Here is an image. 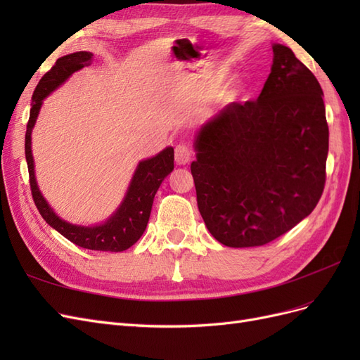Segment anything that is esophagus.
<instances>
[{"instance_id": "1", "label": "esophagus", "mask_w": 360, "mask_h": 360, "mask_svg": "<svg viewBox=\"0 0 360 360\" xmlns=\"http://www.w3.org/2000/svg\"><path fill=\"white\" fill-rule=\"evenodd\" d=\"M192 158V148L186 144H179L176 147V162L177 165H186Z\"/></svg>"}]
</instances>
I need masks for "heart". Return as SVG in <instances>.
I'll return each mask as SVG.
<instances>
[{
    "mask_svg": "<svg viewBox=\"0 0 360 360\" xmlns=\"http://www.w3.org/2000/svg\"><path fill=\"white\" fill-rule=\"evenodd\" d=\"M236 94V89H226L225 90V96L226 97H233Z\"/></svg>",
    "mask_w": 360,
    "mask_h": 360,
    "instance_id": "1",
    "label": "heart"
}]
</instances>
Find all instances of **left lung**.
I'll return each mask as SVG.
<instances>
[{"instance_id":"8db88e82","label":"left lung","mask_w":360,"mask_h":360,"mask_svg":"<svg viewBox=\"0 0 360 360\" xmlns=\"http://www.w3.org/2000/svg\"><path fill=\"white\" fill-rule=\"evenodd\" d=\"M191 172L202 219L230 248L263 246L321 198L329 151L323 90L284 45L257 101L231 103L201 126Z\"/></svg>"}]
</instances>
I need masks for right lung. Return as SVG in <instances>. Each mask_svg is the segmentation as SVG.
Returning <instances> with one entry per match:
<instances>
[{"instance_id":"add662e5","label":"right lung","mask_w":360,"mask_h":360,"mask_svg":"<svg viewBox=\"0 0 360 360\" xmlns=\"http://www.w3.org/2000/svg\"><path fill=\"white\" fill-rule=\"evenodd\" d=\"M93 53L73 52L70 56L61 57L53 64L52 69L43 75L37 84L30 111V120L25 132V158L30 174L31 195L37 210L43 219L53 230H57L72 243L91 250H110V252H122L138 242V238L146 231L150 217L151 205L155 195L168 174L174 169V148L167 147L155 158L139 162L135 176L130 181L126 197L118 207V210L105 224L96 226H78L72 225L52 212L46 200L41 197L34 177V160L31 155V130L34 127L41 102L66 81L72 73L91 64Z\"/></svg>"}]
</instances>
